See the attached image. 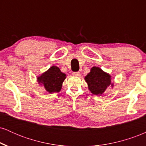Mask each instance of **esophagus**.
<instances>
[{
	"mask_svg": "<svg viewBox=\"0 0 146 146\" xmlns=\"http://www.w3.org/2000/svg\"><path fill=\"white\" fill-rule=\"evenodd\" d=\"M73 75H75V76H79L80 75V73L79 72H73Z\"/></svg>",
	"mask_w": 146,
	"mask_h": 146,
	"instance_id": "obj_1",
	"label": "esophagus"
}]
</instances>
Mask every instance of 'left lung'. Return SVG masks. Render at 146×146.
Returning a JSON list of instances; mask_svg holds the SVG:
<instances>
[{
	"mask_svg": "<svg viewBox=\"0 0 146 146\" xmlns=\"http://www.w3.org/2000/svg\"><path fill=\"white\" fill-rule=\"evenodd\" d=\"M84 80L88 84V90L95 95H102L108 87L113 88L114 86L111 75L98 66H93L90 68V72L85 76Z\"/></svg>",
	"mask_w": 146,
	"mask_h": 146,
	"instance_id": "1",
	"label": "left lung"
}]
</instances>
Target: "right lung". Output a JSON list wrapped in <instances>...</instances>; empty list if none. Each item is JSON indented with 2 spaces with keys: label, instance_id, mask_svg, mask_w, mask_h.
<instances>
[{
  "label": "right lung",
  "instance_id": "add662e5",
  "mask_svg": "<svg viewBox=\"0 0 146 146\" xmlns=\"http://www.w3.org/2000/svg\"><path fill=\"white\" fill-rule=\"evenodd\" d=\"M66 78V75L60 71L59 67L52 66L37 77V82L40 86H44L48 93H58L61 90L62 83Z\"/></svg>",
  "mask_w": 146,
  "mask_h": 146
}]
</instances>
